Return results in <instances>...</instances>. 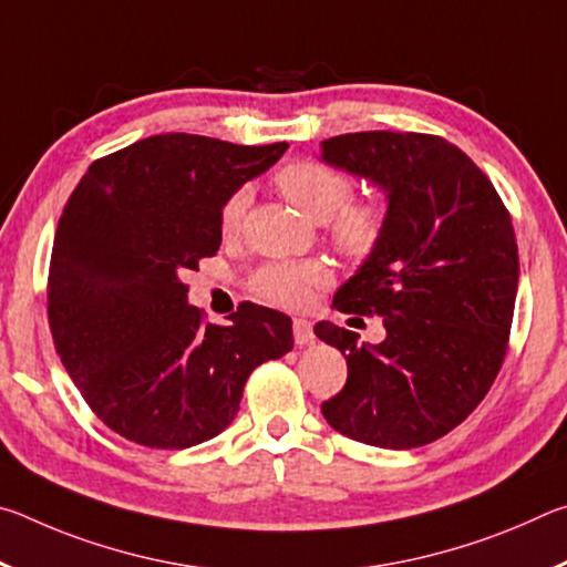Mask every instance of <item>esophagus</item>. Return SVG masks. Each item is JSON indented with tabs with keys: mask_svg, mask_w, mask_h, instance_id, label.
<instances>
[{
	"mask_svg": "<svg viewBox=\"0 0 567 567\" xmlns=\"http://www.w3.org/2000/svg\"><path fill=\"white\" fill-rule=\"evenodd\" d=\"M292 334H295V342L300 344V348H302V344H310L315 340L310 320H302V318L292 320Z\"/></svg>",
	"mask_w": 567,
	"mask_h": 567,
	"instance_id": "esophagus-1",
	"label": "esophagus"
}]
</instances>
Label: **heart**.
I'll use <instances>...</instances> for the list:
<instances>
[{
  "label": "heart",
  "mask_w": 567,
  "mask_h": 567,
  "mask_svg": "<svg viewBox=\"0 0 567 567\" xmlns=\"http://www.w3.org/2000/svg\"><path fill=\"white\" fill-rule=\"evenodd\" d=\"M277 189L315 219H329L332 239L348 255H368L378 247L385 233V209L378 203H350L352 179L340 169L312 159L290 162L275 177ZM247 207V192L237 189L225 199L219 209V227L223 233H235L243 223ZM330 280V270L322 262H270L249 280L252 290L262 302L277 307L305 305L312 287Z\"/></svg>",
  "instance_id": "b5f03b06"
}]
</instances>
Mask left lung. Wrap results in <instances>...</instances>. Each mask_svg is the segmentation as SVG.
Wrapping results in <instances>:
<instances>
[{"mask_svg":"<svg viewBox=\"0 0 567 567\" xmlns=\"http://www.w3.org/2000/svg\"><path fill=\"white\" fill-rule=\"evenodd\" d=\"M320 157L388 199L378 247L332 300L340 312L380 315L385 340L315 324L348 360L322 415L364 445H427L480 405L505 360L520 275L511 215L483 169L435 134H340Z\"/></svg>","mask_w":567,"mask_h":567,"instance_id":"obj_1","label":"left lung"}]
</instances>
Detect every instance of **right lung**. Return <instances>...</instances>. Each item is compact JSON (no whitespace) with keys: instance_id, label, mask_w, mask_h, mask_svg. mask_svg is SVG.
Listing matches in <instances>:
<instances>
[{"instance_id":"1","label":"right lung","mask_w":567,"mask_h":567,"mask_svg":"<svg viewBox=\"0 0 567 567\" xmlns=\"http://www.w3.org/2000/svg\"><path fill=\"white\" fill-rule=\"evenodd\" d=\"M285 150L155 134L92 162L66 199L47 285L54 348L94 415L132 443L219 435L249 372L292 350L287 315L245 302L229 324H205L182 282L219 249L225 199Z\"/></svg>"}]
</instances>
